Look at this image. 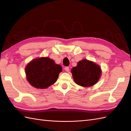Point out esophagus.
Returning <instances> with one entry per match:
<instances>
[{
    "mask_svg": "<svg viewBox=\"0 0 131 131\" xmlns=\"http://www.w3.org/2000/svg\"><path fill=\"white\" fill-rule=\"evenodd\" d=\"M65 70L66 71H67V72H69V68L68 67V66H66V67H65Z\"/></svg>",
    "mask_w": 131,
    "mask_h": 131,
    "instance_id": "1",
    "label": "esophagus"
}]
</instances>
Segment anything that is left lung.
Segmentation results:
<instances>
[{
	"label": "left lung",
	"mask_w": 131,
	"mask_h": 131,
	"mask_svg": "<svg viewBox=\"0 0 131 131\" xmlns=\"http://www.w3.org/2000/svg\"><path fill=\"white\" fill-rule=\"evenodd\" d=\"M71 71L75 82L85 87L95 84L101 74V68L98 65L85 59L78 62Z\"/></svg>",
	"instance_id": "1"
}]
</instances>
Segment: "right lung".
<instances>
[{
  "label": "right lung",
  "mask_w": 131,
  "mask_h": 131,
  "mask_svg": "<svg viewBox=\"0 0 131 131\" xmlns=\"http://www.w3.org/2000/svg\"><path fill=\"white\" fill-rule=\"evenodd\" d=\"M27 79L37 88H46L57 81L62 67L48 57L36 58L25 69Z\"/></svg>",
  "instance_id": "1"
}]
</instances>
